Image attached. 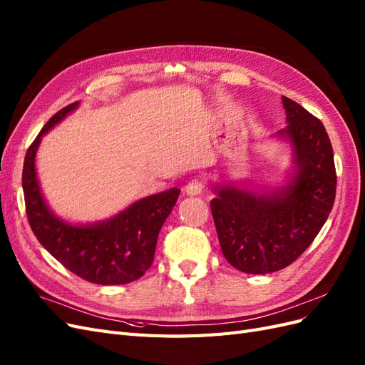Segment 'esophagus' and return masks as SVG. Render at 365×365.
I'll list each match as a JSON object with an SVG mask.
<instances>
[{"label": "esophagus", "instance_id": "34e87169", "mask_svg": "<svg viewBox=\"0 0 365 365\" xmlns=\"http://www.w3.org/2000/svg\"><path fill=\"white\" fill-rule=\"evenodd\" d=\"M205 190V181L202 178H195L185 185V192L190 196L201 195Z\"/></svg>", "mask_w": 365, "mask_h": 365}]
</instances>
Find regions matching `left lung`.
Segmentation results:
<instances>
[{
    "label": "left lung",
    "instance_id": "1",
    "mask_svg": "<svg viewBox=\"0 0 365 365\" xmlns=\"http://www.w3.org/2000/svg\"><path fill=\"white\" fill-rule=\"evenodd\" d=\"M288 125L277 132L292 143L297 172L272 195L216 185L212 215L220 250L230 264L247 274L289 267L324 225L336 195L334 149L322 120L282 97Z\"/></svg>",
    "mask_w": 365,
    "mask_h": 365
}]
</instances>
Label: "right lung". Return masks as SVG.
Returning <instances> with one entry per match:
<instances>
[{"mask_svg": "<svg viewBox=\"0 0 365 365\" xmlns=\"http://www.w3.org/2000/svg\"><path fill=\"white\" fill-rule=\"evenodd\" d=\"M77 105L74 102L54 114L27 149L23 168L27 219L41 245L81 279L97 284H126L150 268L158 233L178 200L180 189L148 196L94 225H70L54 216L41 195L35 155L42 135Z\"/></svg>", "mask_w": 365, "mask_h": 365, "instance_id": "obj_1", "label": "right lung"}]
</instances>
